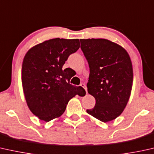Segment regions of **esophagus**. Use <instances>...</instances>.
I'll return each instance as SVG.
<instances>
[{"instance_id": "1", "label": "esophagus", "mask_w": 154, "mask_h": 154, "mask_svg": "<svg viewBox=\"0 0 154 154\" xmlns=\"http://www.w3.org/2000/svg\"><path fill=\"white\" fill-rule=\"evenodd\" d=\"M81 87H82V88H83L85 90V91H86V92L88 93V89H87V87H86V85H85V84H84V83H81Z\"/></svg>"}]
</instances>
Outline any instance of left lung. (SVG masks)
<instances>
[{
    "label": "left lung",
    "mask_w": 154,
    "mask_h": 154,
    "mask_svg": "<svg viewBox=\"0 0 154 154\" xmlns=\"http://www.w3.org/2000/svg\"><path fill=\"white\" fill-rule=\"evenodd\" d=\"M88 60L90 76L87 87L96 99L94 107L87 112L103 122L122 114L130 97L133 67L126 51L105 39H80Z\"/></svg>",
    "instance_id": "obj_1"
}]
</instances>
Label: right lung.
Listing matches in <instances>:
<instances>
[{
    "label": "right lung",
    "mask_w": 154,
    "mask_h": 154,
    "mask_svg": "<svg viewBox=\"0 0 154 154\" xmlns=\"http://www.w3.org/2000/svg\"><path fill=\"white\" fill-rule=\"evenodd\" d=\"M80 48L79 39L55 38L28 51L22 65V84L28 108L41 120L49 122L65 111L69 100L85 95L81 86L70 84L71 69H62Z\"/></svg>",
    "instance_id": "right-lung-1"
}]
</instances>
